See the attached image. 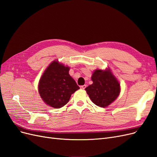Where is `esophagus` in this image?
Masks as SVG:
<instances>
[{"instance_id": "obj_1", "label": "esophagus", "mask_w": 157, "mask_h": 157, "mask_svg": "<svg viewBox=\"0 0 157 157\" xmlns=\"http://www.w3.org/2000/svg\"><path fill=\"white\" fill-rule=\"evenodd\" d=\"M86 85H82V86H80V88L81 89H82V90H84L85 88H86Z\"/></svg>"}]
</instances>
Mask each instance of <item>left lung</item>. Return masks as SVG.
I'll return each instance as SVG.
<instances>
[{"instance_id": "1", "label": "left lung", "mask_w": 157, "mask_h": 157, "mask_svg": "<svg viewBox=\"0 0 157 157\" xmlns=\"http://www.w3.org/2000/svg\"><path fill=\"white\" fill-rule=\"evenodd\" d=\"M92 80L93 84L85 88L92 102L105 107L114 101L120 94V84L109 71L96 70Z\"/></svg>"}]
</instances>
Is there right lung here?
Listing matches in <instances>:
<instances>
[{
  "label": "right lung",
  "mask_w": 157,
  "mask_h": 157,
  "mask_svg": "<svg viewBox=\"0 0 157 157\" xmlns=\"http://www.w3.org/2000/svg\"><path fill=\"white\" fill-rule=\"evenodd\" d=\"M69 67L54 61L39 81V94L46 104L61 108L69 101L71 94L80 88L69 74Z\"/></svg>",
  "instance_id": "obj_1"
}]
</instances>
